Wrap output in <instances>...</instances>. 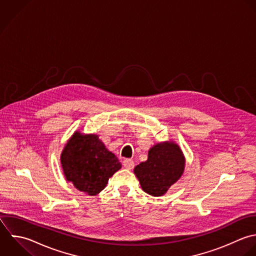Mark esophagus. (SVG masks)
Segmentation results:
<instances>
[{"label": "esophagus", "mask_w": 256, "mask_h": 256, "mask_svg": "<svg viewBox=\"0 0 256 256\" xmlns=\"http://www.w3.org/2000/svg\"><path fill=\"white\" fill-rule=\"evenodd\" d=\"M122 166L126 170H132L134 166V162L132 160H130V158H126L122 160Z\"/></svg>", "instance_id": "1"}]
</instances>
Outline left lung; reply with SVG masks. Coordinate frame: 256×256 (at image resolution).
Returning <instances> with one entry per match:
<instances>
[{
	"label": "left lung",
	"instance_id": "left-lung-1",
	"mask_svg": "<svg viewBox=\"0 0 256 256\" xmlns=\"http://www.w3.org/2000/svg\"><path fill=\"white\" fill-rule=\"evenodd\" d=\"M184 158L178 144H158L148 152L146 162L134 168L142 188L152 196H160L182 176Z\"/></svg>",
	"mask_w": 256,
	"mask_h": 256
}]
</instances>
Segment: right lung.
Instances as JSON below:
<instances>
[{
  "mask_svg": "<svg viewBox=\"0 0 256 256\" xmlns=\"http://www.w3.org/2000/svg\"><path fill=\"white\" fill-rule=\"evenodd\" d=\"M64 176L80 192L94 196L102 192L122 164L98 136L76 132L62 154Z\"/></svg>",
  "mask_w": 256,
  "mask_h": 256,
  "instance_id": "add662e5",
  "label": "right lung"
}]
</instances>
